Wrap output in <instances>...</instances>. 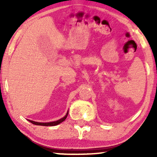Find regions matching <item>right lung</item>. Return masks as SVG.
<instances>
[{
    "label": "right lung",
    "mask_w": 157,
    "mask_h": 157,
    "mask_svg": "<svg viewBox=\"0 0 157 157\" xmlns=\"http://www.w3.org/2000/svg\"><path fill=\"white\" fill-rule=\"evenodd\" d=\"M68 113H66V116L63 117V118L60 119L59 120H57V121H55V122H35V121H32V120H29V121L30 122H32V124H34V125H43V126H55V125H58V124L61 123L62 122H63L65 120H66V117H67L68 116Z\"/></svg>",
    "instance_id": "add662e5"
}]
</instances>
